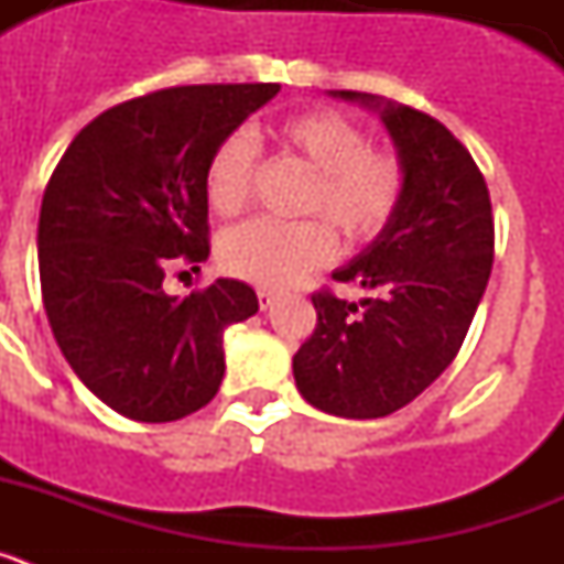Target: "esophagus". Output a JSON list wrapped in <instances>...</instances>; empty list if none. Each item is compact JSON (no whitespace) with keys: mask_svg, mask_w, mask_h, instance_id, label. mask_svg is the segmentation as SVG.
Returning a JSON list of instances; mask_svg holds the SVG:
<instances>
[{"mask_svg":"<svg viewBox=\"0 0 564 564\" xmlns=\"http://www.w3.org/2000/svg\"><path fill=\"white\" fill-rule=\"evenodd\" d=\"M257 296H259V307H262V311H268V307L276 302V291H271V288H259Z\"/></svg>","mask_w":564,"mask_h":564,"instance_id":"esophagus-1","label":"esophagus"}]
</instances>
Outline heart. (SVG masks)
<instances>
[{"mask_svg":"<svg viewBox=\"0 0 564 564\" xmlns=\"http://www.w3.org/2000/svg\"><path fill=\"white\" fill-rule=\"evenodd\" d=\"M279 152L313 169L305 212L325 214L350 242L372 239L395 217L403 197V166L395 154L370 149L358 123L333 109H311L273 127ZM257 174V143L246 132L226 134L206 163V200L214 214L234 217L246 208ZM220 265L262 288H282L327 262L333 231L325 220H259L223 234Z\"/></svg>","mask_w":564,"mask_h":564,"instance_id":"obj_1","label":"heart"}]
</instances>
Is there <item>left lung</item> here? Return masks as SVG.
Segmentation results:
<instances>
[{
	"mask_svg": "<svg viewBox=\"0 0 564 564\" xmlns=\"http://www.w3.org/2000/svg\"><path fill=\"white\" fill-rule=\"evenodd\" d=\"M381 118L403 166V197L381 234L336 268L372 299L313 296L316 330L293 356L311 406L370 421L415 401L460 350L486 293L495 220L480 169L441 121L370 93L330 89Z\"/></svg>",
	"mask_w": 564,
	"mask_h": 564,
	"instance_id": "1",
	"label": "left lung"
}]
</instances>
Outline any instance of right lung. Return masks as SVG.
Returning <instances> with one entry per match:
<instances>
[{
  "instance_id": "obj_1",
  "label": "right lung",
  "mask_w": 564,
  "mask_h": 564,
  "mask_svg": "<svg viewBox=\"0 0 564 564\" xmlns=\"http://www.w3.org/2000/svg\"><path fill=\"white\" fill-rule=\"evenodd\" d=\"M276 93L194 84L118 104L73 138L44 188L47 322L84 387L123 417L166 423L206 406L226 372L223 333L259 311L237 279L186 299L163 279L172 262L208 259V158Z\"/></svg>"
}]
</instances>
